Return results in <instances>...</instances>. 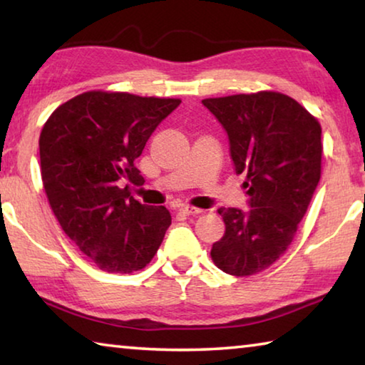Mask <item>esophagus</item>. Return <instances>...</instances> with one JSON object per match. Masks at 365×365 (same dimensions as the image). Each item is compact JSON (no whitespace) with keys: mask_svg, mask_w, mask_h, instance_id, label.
<instances>
[{"mask_svg":"<svg viewBox=\"0 0 365 365\" xmlns=\"http://www.w3.org/2000/svg\"><path fill=\"white\" fill-rule=\"evenodd\" d=\"M180 212L187 214V215H197V214H201L202 211H201V209H197V207H193V206H182Z\"/></svg>","mask_w":365,"mask_h":365,"instance_id":"esophagus-1","label":"esophagus"}]
</instances>
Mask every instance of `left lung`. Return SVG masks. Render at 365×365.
Masks as SVG:
<instances>
[{
    "label": "left lung",
    "instance_id": "8db88e82",
    "mask_svg": "<svg viewBox=\"0 0 365 365\" xmlns=\"http://www.w3.org/2000/svg\"><path fill=\"white\" fill-rule=\"evenodd\" d=\"M225 128L235 172L243 174L248 211L220 207L225 233L211 257L246 277L274 264L298 230L320 180L322 128L298 101L277 91L207 98Z\"/></svg>",
    "mask_w": 365,
    "mask_h": 365
}]
</instances>
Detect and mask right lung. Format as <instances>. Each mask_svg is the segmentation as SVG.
<instances>
[{
	"instance_id": "right-lung-1",
	"label": "right lung",
	"mask_w": 365,
	"mask_h": 365,
	"mask_svg": "<svg viewBox=\"0 0 365 365\" xmlns=\"http://www.w3.org/2000/svg\"><path fill=\"white\" fill-rule=\"evenodd\" d=\"M180 100L86 91L49 115L40 133L41 180L54 215L98 269L132 274L150 264L170 225L164 206L141 205L137 159Z\"/></svg>"
}]
</instances>
